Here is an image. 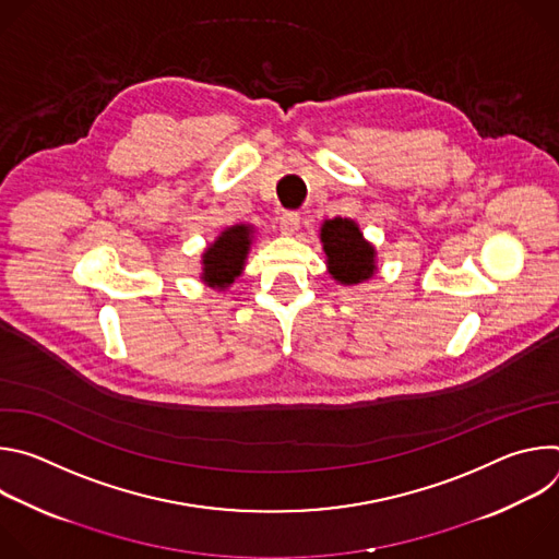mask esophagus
<instances>
[{
  "label": "esophagus",
  "instance_id": "esophagus-1",
  "mask_svg": "<svg viewBox=\"0 0 559 559\" xmlns=\"http://www.w3.org/2000/svg\"><path fill=\"white\" fill-rule=\"evenodd\" d=\"M278 227L283 234H296L300 227V216L296 212H283L278 216Z\"/></svg>",
  "mask_w": 559,
  "mask_h": 559
}]
</instances>
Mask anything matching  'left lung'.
<instances>
[{"label": "left lung", "mask_w": 559, "mask_h": 559, "mask_svg": "<svg viewBox=\"0 0 559 559\" xmlns=\"http://www.w3.org/2000/svg\"><path fill=\"white\" fill-rule=\"evenodd\" d=\"M321 243L328 272L338 285H360L378 272V252L354 218H325Z\"/></svg>", "instance_id": "8db88e82"}]
</instances>
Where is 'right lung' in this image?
I'll list each match as a JSON object with an SVG mask.
<instances>
[{"label":"right lung","instance_id":"add662e5","mask_svg":"<svg viewBox=\"0 0 559 559\" xmlns=\"http://www.w3.org/2000/svg\"><path fill=\"white\" fill-rule=\"evenodd\" d=\"M254 234L257 227L250 223H234L225 227L201 254V283L216 292L229 289L246 270Z\"/></svg>","mask_w":559,"mask_h":559}]
</instances>
